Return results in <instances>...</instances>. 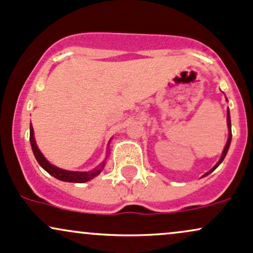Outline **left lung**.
<instances>
[{"label": "left lung", "instance_id": "obj_1", "mask_svg": "<svg viewBox=\"0 0 253 253\" xmlns=\"http://www.w3.org/2000/svg\"><path fill=\"white\" fill-rule=\"evenodd\" d=\"M226 100H227V97H226ZM227 127H228V138H227V143H226V145H225V149H223V151H222V155H221V157H220L219 162H217V163H216L215 165H214V167L211 168V169L210 171H208V172H206L205 175H203L202 177H205V176L210 175L211 172H213V171L215 170L216 168L219 167V165L222 163V161H223V159H225L226 155H227V151H228V149H229V145H231V140H232V130H231V115H229V109H227Z\"/></svg>", "mask_w": 253, "mask_h": 253}]
</instances>
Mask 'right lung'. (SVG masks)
I'll use <instances>...</instances> for the list:
<instances>
[{"label":"right lung","instance_id":"obj_1","mask_svg":"<svg viewBox=\"0 0 253 253\" xmlns=\"http://www.w3.org/2000/svg\"><path fill=\"white\" fill-rule=\"evenodd\" d=\"M30 141H31V146L32 150H33L34 157H36L37 162L39 163L40 167L42 168L43 170L47 171L51 176H53L54 178L59 179V181L63 182H71V183H85L90 181V179L95 178V177L100 175L102 172L104 165H106V161L108 158L109 151H107V156L104 158V161L101 163L98 167L95 168L94 170L90 171H70V170H64L60 169V168L56 167V165L51 164L47 159L43 157L42 153V151L39 150L38 145L36 143V138H34V129L32 127V124L30 126ZM110 143V140H109Z\"/></svg>","mask_w":253,"mask_h":253}]
</instances>
